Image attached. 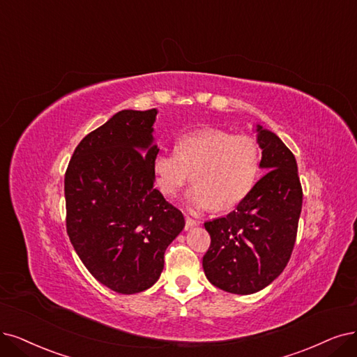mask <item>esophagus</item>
Returning a JSON list of instances; mask_svg holds the SVG:
<instances>
[{
    "label": "esophagus",
    "mask_w": 357,
    "mask_h": 357,
    "mask_svg": "<svg viewBox=\"0 0 357 357\" xmlns=\"http://www.w3.org/2000/svg\"><path fill=\"white\" fill-rule=\"evenodd\" d=\"M197 225V222L194 220V219H191V218H185V231H190V229H192L194 227Z\"/></svg>",
    "instance_id": "esophagus-1"
}]
</instances>
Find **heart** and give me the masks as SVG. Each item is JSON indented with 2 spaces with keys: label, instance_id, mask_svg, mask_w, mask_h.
Wrapping results in <instances>:
<instances>
[{
  "label": "heart",
  "instance_id": "heart-1",
  "mask_svg": "<svg viewBox=\"0 0 357 357\" xmlns=\"http://www.w3.org/2000/svg\"><path fill=\"white\" fill-rule=\"evenodd\" d=\"M259 170L260 149L255 138L215 128L182 135L176 154L158 151L151 160L155 187L167 197L185 185L192 172L195 185L185 203L194 212L238 204L253 190Z\"/></svg>",
  "mask_w": 357,
  "mask_h": 357
}]
</instances>
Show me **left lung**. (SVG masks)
<instances>
[{
	"label": "left lung",
	"instance_id": "1",
	"mask_svg": "<svg viewBox=\"0 0 357 357\" xmlns=\"http://www.w3.org/2000/svg\"><path fill=\"white\" fill-rule=\"evenodd\" d=\"M266 172L225 218L207 220V280L232 294H253L273 282L291 257L303 191L294 154L272 130L256 125Z\"/></svg>",
	"mask_w": 357,
	"mask_h": 357
}]
</instances>
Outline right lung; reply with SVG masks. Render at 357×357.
<instances>
[{
    "label": "right lung",
    "instance_id": "right-lung-1",
    "mask_svg": "<svg viewBox=\"0 0 357 357\" xmlns=\"http://www.w3.org/2000/svg\"><path fill=\"white\" fill-rule=\"evenodd\" d=\"M157 109L122 110L76 147L64 176L66 227L94 278L135 294L160 278L165 252L185 227L154 188Z\"/></svg>",
    "mask_w": 357,
    "mask_h": 357
}]
</instances>
